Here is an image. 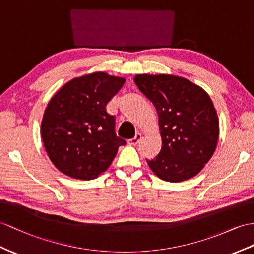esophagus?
<instances>
[{"instance_id":"1","label":"esophagus","mask_w":254,"mask_h":254,"mask_svg":"<svg viewBox=\"0 0 254 254\" xmlns=\"http://www.w3.org/2000/svg\"><path fill=\"white\" fill-rule=\"evenodd\" d=\"M141 138H142V134L138 132V133H135V135H134L132 139H129L127 142H128L129 145H135V144L139 143Z\"/></svg>"}]
</instances>
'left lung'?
Returning a JSON list of instances; mask_svg holds the SVG:
<instances>
[{
	"mask_svg": "<svg viewBox=\"0 0 254 254\" xmlns=\"http://www.w3.org/2000/svg\"><path fill=\"white\" fill-rule=\"evenodd\" d=\"M134 83L158 114L162 150L146 159L162 180L181 182L209 162L219 139V120L207 92L189 79L167 74H138Z\"/></svg>",
	"mask_w": 254,
	"mask_h": 254,
	"instance_id": "8db88e82",
	"label": "left lung"
}]
</instances>
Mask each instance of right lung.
Here are the masks:
<instances>
[{
	"instance_id": "add662e5",
	"label": "right lung",
	"mask_w": 254,
	"mask_h": 254,
	"mask_svg": "<svg viewBox=\"0 0 254 254\" xmlns=\"http://www.w3.org/2000/svg\"><path fill=\"white\" fill-rule=\"evenodd\" d=\"M125 78L96 72L61 87L43 116L41 134L52 163L63 174L91 180L112 164L126 141L115 133V117L107 104Z\"/></svg>"
}]
</instances>
